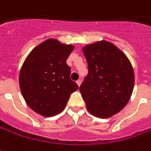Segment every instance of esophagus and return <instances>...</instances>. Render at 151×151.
Returning <instances> with one entry per match:
<instances>
[{"label": "esophagus", "mask_w": 151, "mask_h": 151, "mask_svg": "<svg viewBox=\"0 0 151 151\" xmlns=\"http://www.w3.org/2000/svg\"><path fill=\"white\" fill-rule=\"evenodd\" d=\"M76 84L78 85V86L80 87V86L81 85V80H78L77 81H76Z\"/></svg>", "instance_id": "1"}]
</instances>
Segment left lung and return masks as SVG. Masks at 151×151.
I'll list each match as a JSON object with an SVG mask.
<instances>
[{
  "label": "left lung",
  "mask_w": 151,
  "mask_h": 151,
  "mask_svg": "<svg viewBox=\"0 0 151 151\" xmlns=\"http://www.w3.org/2000/svg\"><path fill=\"white\" fill-rule=\"evenodd\" d=\"M88 75L80 86L88 111L96 117L110 118L130 101L134 85L132 65L126 55L106 40L85 45Z\"/></svg>",
  "instance_id": "obj_1"
}]
</instances>
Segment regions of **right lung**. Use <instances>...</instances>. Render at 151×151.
<instances>
[{
  "label": "right lung",
  "instance_id": "add662e5",
  "mask_svg": "<svg viewBox=\"0 0 151 151\" xmlns=\"http://www.w3.org/2000/svg\"><path fill=\"white\" fill-rule=\"evenodd\" d=\"M74 45L48 39L27 55L19 75L22 96L28 106L39 115L51 117L66 106L78 86L70 80L66 60Z\"/></svg>",
  "mask_w": 151,
  "mask_h": 151
}]
</instances>
